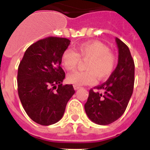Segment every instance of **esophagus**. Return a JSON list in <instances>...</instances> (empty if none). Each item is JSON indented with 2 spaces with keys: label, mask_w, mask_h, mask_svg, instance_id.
<instances>
[{
  "label": "esophagus",
  "mask_w": 150,
  "mask_h": 150,
  "mask_svg": "<svg viewBox=\"0 0 150 150\" xmlns=\"http://www.w3.org/2000/svg\"><path fill=\"white\" fill-rule=\"evenodd\" d=\"M74 88L75 90H78L79 88H81V87H79V86H77V85H74Z\"/></svg>",
  "instance_id": "obj_1"
}]
</instances>
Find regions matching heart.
I'll list each match as a JSON object with an SVG mask.
<instances>
[{"mask_svg":"<svg viewBox=\"0 0 150 150\" xmlns=\"http://www.w3.org/2000/svg\"><path fill=\"white\" fill-rule=\"evenodd\" d=\"M79 58L88 59L86 63V71H74L67 77L69 83L80 86L93 84L97 81V76L100 79L109 77L115 70L116 57L110 51L107 45L97 40L82 43L76 48V52L66 50L61 56L63 67L67 71H73L78 65Z\"/></svg>","mask_w":150,"mask_h":150,"instance_id":"heart-1","label":"heart"}]
</instances>
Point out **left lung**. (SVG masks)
<instances>
[{
    "label": "left lung",
    "instance_id": "left-lung-1",
    "mask_svg": "<svg viewBox=\"0 0 150 150\" xmlns=\"http://www.w3.org/2000/svg\"><path fill=\"white\" fill-rule=\"evenodd\" d=\"M119 49L118 65L106 82L90 89L84 109L88 117L99 125H108L126 110L133 92L135 64L128 47L115 39Z\"/></svg>",
    "mask_w": 150,
    "mask_h": 150
}]
</instances>
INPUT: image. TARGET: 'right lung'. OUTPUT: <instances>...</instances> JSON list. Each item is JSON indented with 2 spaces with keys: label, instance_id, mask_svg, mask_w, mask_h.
<instances>
[{
  "label": "right lung",
  "instance_id": "right-lung-1",
  "mask_svg": "<svg viewBox=\"0 0 150 150\" xmlns=\"http://www.w3.org/2000/svg\"><path fill=\"white\" fill-rule=\"evenodd\" d=\"M70 43L67 38L53 36L40 40L28 47L18 66L21 103L28 116L40 125L58 122L75 93L72 84L62 85L65 72L61 56Z\"/></svg>",
  "mask_w": 150,
  "mask_h": 150
}]
</instances>
